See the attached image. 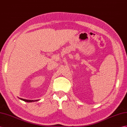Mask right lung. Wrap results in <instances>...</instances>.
<instances>
[{
    "instance_id": "obj_1",
    "label": "right lung",
    "mask_w": 127,
    "mask_h": 127,
    "mask_svg": "<svg viewBox=\"0 0 127 127\" xmlns=\"http://www.w3.org/2000/svg\"><path fill=\"white\" fill-rule=\"evenodd\" d=\"M19 99H21V100H22L24 101H26V102H34V101H38L37 100H26V99H22V98H19Z\"/></svg>"
}]
</instances>
